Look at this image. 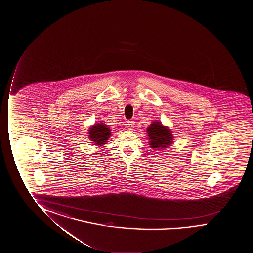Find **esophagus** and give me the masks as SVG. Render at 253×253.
Here are the masks:
<instances>
[{
    "label": "esophagus",
    "instance_id": "1",
    "mask_svg": "<svg viewBox=\"0 0 253 253\" xmlns=\"http://www.w3.org/2000/svg\"><path fill=\"white\" fill-rule=\"evenodd\" d=\"M126 127L129 129V130H132V128H134V126H135V121H128L126 122Z\"/></svg>",
    "mask_w": 253,
    "mask_h": 253
}]
</instances>
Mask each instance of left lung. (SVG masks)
I'll return each instance as SVG.
<instances>
[{
  "label": "left lung",
  "mask_w": 253,
  "mask_h": 253,
  "mask_svg": "<svg viewBox=\"0 0 253 253\" xmlns=\"http://www.w3.org/2000/svg\"><path fill=\"white\" fill-rule=\"evenodd\" d=\"M149 145L153 149H164L173 143V134L167 126L160 121L152 122L147 129Z\"/></svg>",
  "instance_id": "obj_1"
}]
</instances>
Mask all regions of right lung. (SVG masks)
I'll return each instance as SVG.
<instances>
[{
    "label": "right lung",
    "instance_id": "1",
    "mask_svg": "<svg viewBox=\"0 0 253 253\" xmlns=\"http://www.w3.org/2000/svg\"><path fill=\"white\" fill-rule=\"evenodd\" d=\"M89 138L93 141L95 145L98 147H103L107 142L111 136V130L108 126L104 123H97L91 126L89 129Z\"/></svg>",
    "mask_w": 253,
    "mask_h": 253
}]
</instances>
